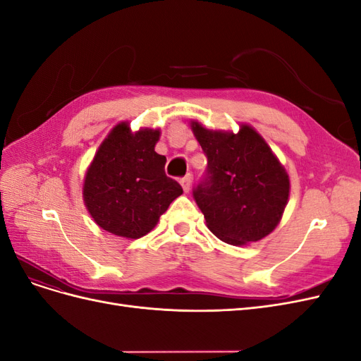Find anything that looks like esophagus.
I'll list each match as a JSON object with an SVG mask.
<instances>
[{
	"label": "esophagus",
	"instance_id": "1",
	"mask_svg": "<svg viewBox=\"0 0 361 361\" xmlns=\"http://www.w3.org/2000/svg\"><path fill=\"white\" fill-rule=\"evenodd\" d=\"M191 182H192L191 174H187V176L180 179V185H182V188H183L185 192H190V190H191Z\"/></svg>",
	"mask_w": 361,
	"mask_h": 361
}]
</instances>
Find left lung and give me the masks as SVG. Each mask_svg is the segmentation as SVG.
I'll return each instance as SVG.
<instances>
[{"label": "left lung", "mask_w": 361, "mask_h": 361, "mask_svg": "<svg viewBox=\"0 0 361 361\" xmlns=\"http://www.w3.org/2000/svg\"><path fill=\"white\" fill-rule=\"evenodd\" d=\"M207 157V178L194 190L206 226L223 243L247 245L279 226L289 200L286 169L257 130L247 123L214 130L191 120Z\"/></svg>", "instance_id": "obj_1"}]
</instances>
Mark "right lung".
I'll list each match as a JSON object with an SVG mask.
<instances>
[{
    "instance_id": "add662e5",
    "label": "right lung",
    "mask_w": 361,
    "mask_h": 361,
    "mask_svg": "<svg viewBox=\"0 0 361 361\" xmlns=\"http://www.w3.org/2000/svg\"><path fill=\"white\" fill-rule=\"evenodd\" d=\"M159 135V129L133 130L120 122L97 147L84 176L82 200L104 231L126 239L145 236L183 192L166 176V157L155 152Z\"/></svg>"
}]
</instances>
